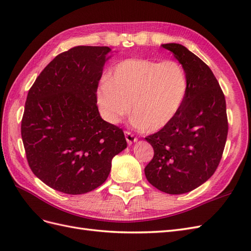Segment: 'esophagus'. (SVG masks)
<instances>
[{
	"label": "esophagus",
	"instance_id": "esophagus-1",
	"mask_svg": "<svg viewBox=\"0 0 251 251\" xmlns=\"http://www.w3.org/2000/svg\"><path fill=\"white\" fill-rule=\"evenodd\" d=\"M125 136H126V141H127L128 144H132V143L137 141V137H135V136H134L132 133H130V132L126 131V132H125Z\"/></svg>",
	"mask_w": 251,
	"mask_h": 251
}]
</instances>
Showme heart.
Returning a JSON list of instances; mask_svg holds the SVG:
<instances>
[{
	"mask_svg": "<svg viewBox=\"0 0 251 251\" xmlns=\"http://www.w3.org/2000/svg\"><path fill=\"white\" fill-rule=\"evenodd\" d=\"M188 88L186 72L177 60L128 58L104 76L96 91L101 116L110 124L128 114L133 125L147 132L168 126L183 104Z\"/></svg>",
	"mask_w": 251,
	"mask_h": 251,
	"instance_id": "1",
	"label": "heart"
}]
</instances>
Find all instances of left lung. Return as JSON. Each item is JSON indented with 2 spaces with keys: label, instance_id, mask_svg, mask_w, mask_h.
I'll use <instances>...</instances> for the list:
<instances>
[{
  "label": "left lung",
  "instance_id": "left-lung-1",
  "mask_svg": "<svg viewBox=\"0 0 251 251\" xmlns=\"http://www.w3.org/2000/svg\"><path fill=\"white\" fill-rule=\"evenodd\" d=\"M186 72L185 100L171 123L146 137L154 157L144 169L150 183L170 195L206 182L221 161L228 133L223 91L210 68L180 44H163Z\"/></svg>",
  "mask_w": 251,
  "mask_h": 251
}]
</instances>
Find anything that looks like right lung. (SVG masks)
I'll return each mask as SVG.
<instances>
[{
	"mask_svg": "<svg viewBox=\"0 0 251 251\" xmlns=\"http://www.w3.org/2000/svg\"><path fill=\"white\" fill-rule=\"evenodd\" d=\"M109 47L60 53L30 88L21 134L28 164L45 184L81 195L107 180L113 157L126 148L121 128L98 112L96 91Z\"/></svg>",
	"mask_w": 251,
	"mask_h": 251,
	"instance_id": "1",
	"label": "right lung"
}]
</instances>
